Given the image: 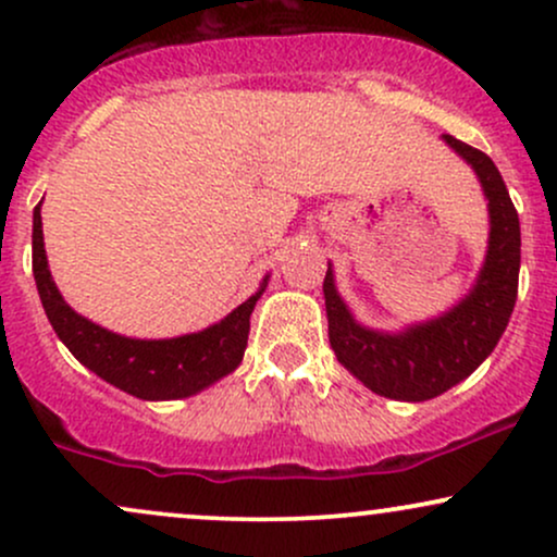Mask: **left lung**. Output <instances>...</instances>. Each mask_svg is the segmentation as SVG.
<instances>
[{
    "mask_svg": "<svg viewBox=\"0 0 557 557\" xmlns=\"http://www.w3.org/2000/svg\"><path fill=\"white\" fill-rule=\"evenodd\" d=\"M482 181L490 201V251L474 290L434 322L419 324L403 335H380L354 322L337 296L332 272L324 274L330 345L337 361L374 393L395 400H430L466 380L492 354L508 327L519 293L521 227L495 162L445 136Z\"/></svg>",
    "mask_w": 557,
    "mask_h": 557,
    "instance_id": "1",
    "label": "left lung"
}]
</instances>
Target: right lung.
Masks as SVG:
<instances>
[{
  "label": "right lung",
  "instance_id": "obj_1",
  "mask_svg": "<svg viewBox=\"0 0 557 557\" xmlns=\"http://www.w3.org/2000/svg\"><path fill=\"white\" fill-rule=\"evenodd\" d=\"M34 277L44 311L70 354L110 385L144 400L194 395L233 372L243 359L251 330V311L261 290L214 327L172 341H133L114 335L75 314L62 300L47 267L41 233V203L34 209Z\"/></svg>",
  "mask_w": 557,
  "mask_h": 557
}]
</instances>
